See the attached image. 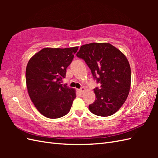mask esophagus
Listing matches in <instances>:
<instances>
[{
    "label": "esophagus",
    "mask_w": 158,
    "mask_h": 158,
    "mask_svg": "<svg viewBox=\"0 0 158 158\" xmlns=\"http://www.w3.org/2000/svg\"><path fill=\"white\" fill-rule=\"evenodd\" d=\"M85 90V88H83V87H82V88H80L79 89V92L81 93V94H83V92H84Z\"/></svg>",
    "instance_id": "esophagus-1"
}]
</instances>
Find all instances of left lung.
I'll return each mask as SVG.
<instances>
[{"instance_id": "left-lung-1", "label": "left lung", "mask_w": 158, "mask_h": 158, "mask_svg": "<svg viewBox=\"0 0 158 158\" xmlns=\"http://www.w3.org/2000/svg\"><path fill=\"white\" fill-rule=\"evenodd\" d=\"M77 56L84 60L100 85L94 89L96 99L89 105L90 111L101 117L116 113L125 102L130 89L131 70L126 57L105 43L82 45Z\"/></svg>"}]
</instances>
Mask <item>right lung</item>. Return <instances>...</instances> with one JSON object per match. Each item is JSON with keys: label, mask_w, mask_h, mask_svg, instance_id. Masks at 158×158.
Instances as JSON below:
<instances>
[{"label": "right lung", "mask_w": 158, "mask_h": 158, "mask_svg": "<svg viewBox=\"0 0 158 158\" xmlns=\"http://www.w3.org/2000/svg\"><path fill=\"white\" fill-rule=\"evenodd\" d=\"M78 47L44 48L32 57L26 66L30 98L39 111L48 118L66 115L76 98L75 90L62 84V79Z\"/></svg>", "instance_id": "right-lung-1"}]
</instances>
